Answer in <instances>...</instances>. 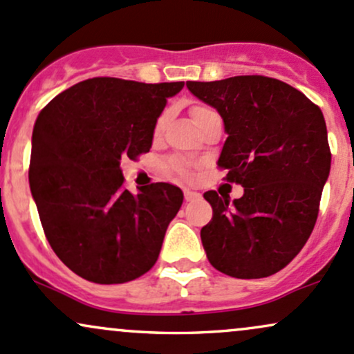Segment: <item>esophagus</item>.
Returning a JSON list of instances; mask_svg holds the SVG:
<instances>
[{
  "mask_svg": "<svg viewBox=\"0 0 354 354\" xmlns=\"http://www.w3.org/2000/svg\"><path fill=\"white\" fill-rule=\"evenodd\" d=\"M184 197L187 202H192V201H196V198H201V194L187 189V190H184Z\"/></svg>",
  "mask_w": 354,
  "mask_h": 354,
  "instance_id": "1",
  "label": "esophagus"
}]
</instances>
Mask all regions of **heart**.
<instances>
[{"label": "heart", "instance_id": "1", "mask_svg": "<svg viewBox=\"0 0 354 354\" xmlns=\"http://www.w3.org/2000/svg\"><path fill=\"white\" fill-rule=\"evenodd\" d=\"M209 112H212V110H209L207 106L197 105V106H194L192 112H190V113H192V120L196 122L197 118H201L202 115H205V113H209ZM164 122H165V115H162V117L158 118V122H157V125H156V132H160L162 127H164ZM172 169L176 170L178 176H187V169H185L184 162L174 160V162H172Z\"/></svg>", "mask_w": 354, "mask_h": 354}]
</instances>
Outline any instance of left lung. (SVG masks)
I'll list each match as a JSON object with an SVG mask.
<instances>
[{
    "instance_id": "obj_1",
    "label": "left lung",
    "mask_w": 354,
    "mask_h": 354,
    "mask_svg": "<svg viewBox=\"0 0 354 354\" xmlns=\"http://www.w3.org/2000/svg\"><path fill=\"white\" fill-rule=\"evenodd\" d=\"M187 88L224 120L217 165L244 187L232 202L204 194L214 210L201 230L209 263L239 279L272 276L315 229L331 169L323 112L299 90L261 75L187 82Z\"/></svg>"
}]
</instances>
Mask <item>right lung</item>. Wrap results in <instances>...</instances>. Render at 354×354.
<instances>
[{"label":"right lung","mask_w":354,"mask_h":354,"mask_svg":"<svg viewBox=\"0 0 354 354\" xmlns=\"http://www.w3.org/2000/svg\"><path fill=\"white\" fill-rule=\"evenodd\" d=\"M184 82L90 78L38 115L30 189L51 249L83 279L122 284L156 264L184 194L172 184L124 187L120 160L149 152L167 98Z\"/></svg>","instance_id":"obj_1"}]
</instances>
